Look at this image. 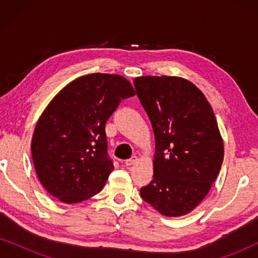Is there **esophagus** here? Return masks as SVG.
I'll list each match as a JSON object with an SVG mask.
<instances>
[{"mask_svg": "<svg viewBox=\"0 0 258 258\" xmlns=\"http://www.w3.org/2000/svg\"><path fill=\"white\" fill-rule=\"evenodd\" d=\"M137 161H139V158H137V156H133V157H130L129 160H126L124 162V164L125 165H133V164H135Z\"/></svg>", "mask_w": 258, "mask_h": 258, "instance_id": "obj_1", "label": "esophagus"}]
</instances>
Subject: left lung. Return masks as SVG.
<instances>
[{"label":"left lung","mask_w":258,"mask_h":258,"mask_svg":"<svg viewBox=\"0 0 258 258\" xmlns=\"http://www.w3.org/2000/svg\"><path fill=\"white\" fill-rule=\"evenodd\" d=\"M136 94L155 134L154 176L141 197L164 216L195 209L207 196L224 149L213 108L191 82L175 76H141Z\"/></svg>","instance_id":"left-lung-1"}]
</instances>
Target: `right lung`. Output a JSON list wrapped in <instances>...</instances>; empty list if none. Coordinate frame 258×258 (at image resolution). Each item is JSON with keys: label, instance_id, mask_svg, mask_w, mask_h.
Listing matches in <instances>:
<instances>
[{"label": "right lung", "instance_id": "right-lung-1", "mask_svg": "<svg viewBox=\"0 0 258 258\" xmlns=\"http://www.w3.org/2000/svg\"><path fill=\"white\" fill-rule=\"evenodd\" d=\"M135 95L124 77L95 73L79 77L52 98L31 141L35 170L45 190L63 203L96 195L114 169L105 123Z\"/></svg>", "mask_w": 258, "mask_h": 258}]
</instances>
